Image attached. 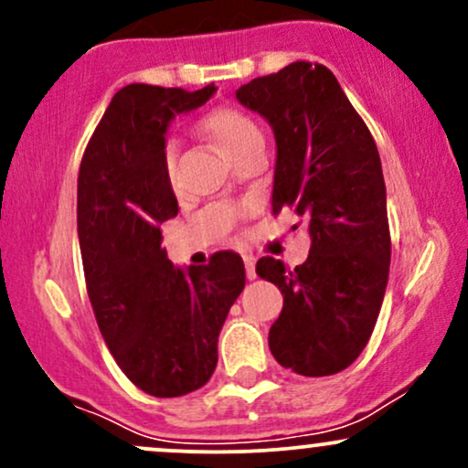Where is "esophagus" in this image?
<instances>
[{
    "instance_id": "obj_1",
    "label": "esophagus",
    "mask_w": 468,
    "mask_h": 468,
    "mask_svg": "<svg viewBox=\"0 0 468 468\" xmlns=\"http://www.w3.org/2000/svg\"><path fill=\"white\" fill-rule=\"evenodd\" d=\"M244 266H246V277L255 279L257 277V272H255V257L244 255Z\"/></svg>"
}]
</instances>
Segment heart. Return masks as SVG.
Segmentation results:
<instances>
[{
    "label": "heart",
    "instance_id": "1",
    "mask_svg": "<svg viewBox=\"0 0 468 468\" xmlns=\"http://www.w3.org/2000/svg\"><path fill=\"white\" fill-rule=\"evenodd\" d=\"M200 130L218 144L219 152L227 155L229 160L244 152V149L252 147V144L264 143V133H261L260 125L246 112L233 105H222L207 112L200 118ZM171 158H174V152L169 147L165 154L166 176H171Z\"/></svg>",
    "mask_w": 468,
    "mask_h": 468
}]
</instances>
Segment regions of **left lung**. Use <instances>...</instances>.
<instances>
[{
	"label": "left lung",
	"instance_id": "obj_1",
	"mask_svg": "<svg viewBox=\"0 0 468 468\" xmlns=\"http://www.w3.org/2000/svg\"><path fill=\"white\" fill-rule=\"evenodd\" d=\"M235 96L275 132L272 213L292 208L313 238L294 271L275 257L257 261V275L283 294L268 346L292 372L338 374L367 346L388 288L391 238L378 149L321 63L294 61Z\"/></svg>",
	"mask_w": 468,
	"mask_h": 468
}]
</instances>
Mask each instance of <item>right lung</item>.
<instances>
[{
	"instance_id": "add662e5",
	"label": "right lung",
	"mask_w": 468,
	"mask_h": 468,
	"mask_svg": "<svg viewBox=\"0 0 468 468\" xmlns=\"http://www.w3.org/2000/svg\"><path fill=\"white\" fill-rule=\"evenodd\" d=\"M132 83L118 90L85 147L77 224L85 286L112 356L144 394L200 389L218 365V336L246 283L238 252L180 271L160 249V224L178 216L165 166V132L211 99Z\"/></svg>"
}]
</instances>
